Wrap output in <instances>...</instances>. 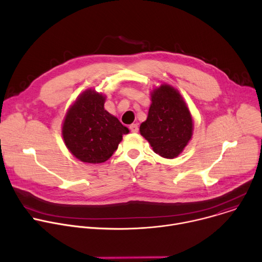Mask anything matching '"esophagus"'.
<instances>
[{
    "instance_id": "1",
    "label": "esophagus",
    "mask_w": 262,
    "mask_h": 262,
    "mask_svg": "<svg viewBox=\"0 0 262 262\" xmlns=\"http://www.w3.org/2000/svg\"><path fill=\"white\" fill-rule=\"evenodd\" d=\"M129 129L133 132V133H137L139 130V126L138 124H130L129 125Z\"/></svg>"
}]
</instances>
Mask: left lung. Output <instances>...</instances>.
<instances>
[{
	"mask_svg": "<svg viewBox=\"0 0 262 262\" xmlns=\"http://www.w3.org/2000/svg\"><path fill=\"white\" fill-rule=\"evenodd\" d=\"M151 101L148 117L140 125V133L150 143L156 154L174 159L192 138L191 113L179 92L169 85L155 89Z\"/></svg>",
	"mask_w": 262,
	"mask_h": 262,
	"instance_id": "left-lung-1",
	"label": "left lung"
}]
</instances>
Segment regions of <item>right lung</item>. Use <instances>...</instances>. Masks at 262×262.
I'll list each match as a JSON object with an SVG mask.
<instances>
[{"mask_svg":"<svg viewBox=\"0 0 262 262\" xmlns=\"http://www.w3.org/2000/svg\"><path fill=\"white\" fill-rule=\"evenodd\" d=\"M105 97L94 90L83 92L68 110L62 135L69 151L84 163L107 161L127 127L103 107Z\"/></svg>","mask_w":262,"mask_h":262,"instance_id":"add662e5","label":"right lung"}]
</instances>
